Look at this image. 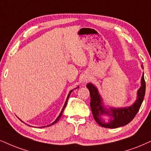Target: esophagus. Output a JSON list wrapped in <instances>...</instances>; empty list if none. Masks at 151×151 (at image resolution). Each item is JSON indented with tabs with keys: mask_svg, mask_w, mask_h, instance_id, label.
Listing matches in <instances>:
<instances>
[{
	"mask_svg": "<svg viewBox=\"0 0 151 151\" xmlns=\"http://www.w3.org/2000/svg\"><path fill=\"white\" fill-rule=\"evenodd\" d=\"M89 78H84V83H87V81H89Z\"/></svg>",
	"mask_w": 151,
	"mask_h": 151,
	"instance_id": "esophagus-1",
	"label": "esophagus"
}]
</instances>
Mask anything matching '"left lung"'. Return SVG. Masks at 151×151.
I'll use <instances>...</instances> for the list:
<instances>
[{
	"label": "left lung",
	"instance_id": "1",
	"mask_svg": "<svg viewBox=\"0 0 151 151\" xmlns=\"http://www.w3.org/2000/svg\"><path fill=\"white\" fill-rule=\"evenodd\" d=\"M141 87L137 92V99L132 105L124 108H110L107 109L103 105L101 96L98 92L97 88L92 83H88L86 86L90 91L91 101L90 107L92 109L94 120L101 127L106 128H117L122 127L129 123L138 113L141 104L144 101L146 92V82L144 73L141 77ZM106 114L110 117L108 121H105L102 115Z\"/></svg>",
	"mask_w": 151,
	"mask_h": 151
}]
</instances>
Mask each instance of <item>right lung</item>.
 <instances>
[{
	"label": "right lung",
	"mask_w": 151,
	"mask_h": 151,
	"mask_svg": "<svg viewBox=\"0 0 151 151\" xmlns=\"http://www.w3.org/2000/svg\"><path fill=\"white\" fill-rule=\"evenodd\" d=\"M78 87H77V88H78ZM72 91H73V90H70V92H69V94H68V96H67V98H66V102H65V104H64V107H63V109H62V110H61V111L60 114H59V115L58 117H57V118L56 119V120H55V121H54V122H52V123H51L50 124H49V125H47V126H43V127H40V128H41V127H49V126H51V125H52V124H55V123H57V122H58L59 120V118H61V115H62L63 111H64V109H65V107H66V104H67V101H68V98H69V96H70V93L72 92ZM29 126H30V125H29ZM31 127H32V126H31Z\"/></svg>",
	"instance_id": "right-lung-1"
}]
</instances>
